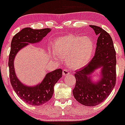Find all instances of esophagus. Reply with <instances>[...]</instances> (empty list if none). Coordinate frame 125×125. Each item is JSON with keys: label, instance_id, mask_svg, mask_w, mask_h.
Instances as JSON below:
<instances>
[{"label": "esophagus", "instance_id": "esophagus-1", "mask_svg": "<svg viewBox=\"0 0 125 125\" xmlns=\"http://www.w3.org/2000/svg\"><path fill=\"white\" fill-rule=\"evenodd\" d=\"M70 74V72L68 70L66 69H65V70H63V75H67Z\"/></svg>", "mask_w": 125, "mask_h": 125}]
</instances>
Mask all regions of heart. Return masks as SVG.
I'll return each mask as SVG.
<instances>
[{"label":"heart","mask_w":125,"mask_h":125,"mask_svg":"<svg viewBox=\"0 0 125 125\" xmlns=\"http://www.w3.org/2000/svg\"><path fill=\"white\" fill-rule=\"evenodd\" d=\"M94 43L89 37L68 34L58 37L54 43V57L66 58L71 68L77 70L88 64L94 52Z\"/></svg>","instance_id":"1"}]
</instances>
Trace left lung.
<instances>
[{
  "label": "left lung",
  "instance_id": "obj_1",
  "mask_svg": "<svg viewBox=\"0 0 125 125\" xmlns=\"http://www.w3.org/2000/svg\"><path fill=\"white\" fill-rule=\"evenodd\" d=\"M98 36L95 55L83 68L75 73L76 82L73 95L82 104L94 106L103 102L109 95L116 82V53L113 39L106 31L90 25ZM100 67L101 79L95 83L90 80L91 74Z\"/></svg>",
  "mask_w": 125,
  "mask_h": 125
}]
</instances>
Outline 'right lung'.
I'll list each match as a JSON object with an SVG mask.
<instances>
[{
    "mask_svg": "<svg viewBox=\"0 0 125 125\" xmlns=\"http://www.w3.org/2000/svg\"><path fill=\"white\" fill-rule=\"evenodd\" d=\"M51 31L50 28L34 30L25 28L16 34L11 41L8 61L11 86L23 101L31 105H42L51 99L54 93V86L62 76V70L57 69L48 73L40 83L34 86H28L23 85L16 76L14 60L20 50L29 43L40 42Z\"/></svg>",
    "mask_w": 125,
    "mask_h": 125,
    "instance_id": "add662e5",
    "label": "right lung"
}]
</instances>
